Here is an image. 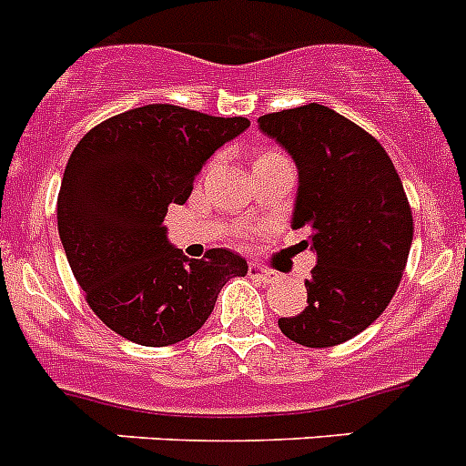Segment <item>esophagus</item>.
Returning a JSON list of instances; mask_svg holds the SVG:
<instances>
[{
	"label": "esophagus",
	"mask_w": 466,
	"mask_h": 466,
	"mask_svg": "<svg viewBox=\"0 0 466 466\" xmlns=\"http://www.w3.org/2000/svg\"><path fill=\"white\" fill-rule=\"evenodd\" d=\"M248 277L256 279V281H260V283H274L279 279L277 274L269 272V269H265V267H260V265H250Z\"/></svg>",
	"instance_id": "esophagus-1"
}]
</instances>
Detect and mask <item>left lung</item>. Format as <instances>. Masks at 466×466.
<instances>
[{
    "mask_svg": "<svg viewBox=\"0 0 466 466\" xmlns=\"http://www.w3.org/2000/svg\"><path fill=\"white\" fill-rule=\"evenodd\" d=\"M258 127L298 166L290 228L317 253L307 307L279 329L298 345H342L387 309L406 269L412 213L401 177L370 133L326 105L272 112Z\"/></svg>",
    "mask_w": 466,
    "mask_h": 466,
    "instance_id": "obj_1",
    "label": "left lung"
}]
</instances>
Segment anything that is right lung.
Instances as JSON below:
<instances>
[{"label":"right lung","mask_w":466,"mask_h":466,"mask_svg":"<svg viewBox=\"0 0 466 466\" xmlns=\"http://www.w3.org/2000/svg\"><path fill=\"white\" fill-rule=\"evenodd\" d=\"M248 127L244 116L145 105L91 128L70 155L60 241L96 317L121 338L176 345L204 326L222 286L248 272L228 248L189 260L164 228L168 206L187 201L201 166Z\"/></svg>","instance_id":"right-lung-1"}]
</instances>
